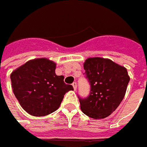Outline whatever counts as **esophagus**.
Segmentation results:
<instances>
[{"label":"esophagus","instance_id":"obj_1","mask_svg":"<svg viewBox=\"0 0 147 147\" xmlns=\"http://www.w3.org/2000/svg\"><path fill=\"white\" fill-rule=\"evenodd\" d=\"M72 85H73V87H74V90H76V89H77V83H76V82H74V83L72 84Z\"/></svg>","mask_w":147,"mask_h":147}]
</instances>
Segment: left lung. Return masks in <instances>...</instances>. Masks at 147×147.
I'll return each instance as SVG.
<instances>
[{"label": "left lung", "mask_w": 147, "mask_h": 147, "mask_svg": "<svg viewBox=\"0 0 147 147\" xmlns=\"http://www.w3.org/2000/svg\"><path fill=\"white\" fill-rule=\"evenodd\" d=\"M84 68L90 92L86 98L79 96L81 110L90 118L104 119L116 110L124 99L130 81L127 70L102 58L86 59Z\"/></svg>", "instance_id": "left-lung-1"}]
</instances>
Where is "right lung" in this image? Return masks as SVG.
Here are the masks:
<instances>
[{
	"instance_id": "1",
	"label": "right lung",
	"mask_w": 147,
	"mask_h": 147,
	"mask_svg": "<svg viewBox=\"0 0 147 147\" xmlns=\"http://www.w3.org/2000/svg\"><path fill=\"white\" fill-rule=\"evenodd\" d=\"M56 63L47 58L26 62L11 74L13 93L21 106L34 116L58 110L64 94L74 88L55 74Z\"/></svg>"
}]
</instances>
